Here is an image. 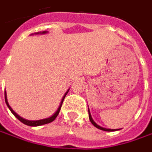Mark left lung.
Segmentation results:
<instances>
[{
  "instance_id": "8db88e82",
  "label": "left lung",
  "mask_w": 152,
  "mask_h": 152,
  "mask_svg": "<svg viewBox=\"0 0 152 152\" xmlns=\"http://www.w3.org/2000/svg\"><path fill=\"white\" fill-rule=\"evenodd\" d=\"M88 114H89V119H90V121H91V123L96 127V128L99 129H102V130H104V131H115V130H118V129H105V128H102L101 126H99L98 124L95 123L94 121H93V119H92V116H91V113H90V111H89V109H88Z\"/></svg>"
}]
</instances>
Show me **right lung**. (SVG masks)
I'll return each mask as SVG.
<instances>
[{
	"mask_svg": "<svg viewBox=\"0 0 152 152\" xmlns=\"http://www.w3.org/2000/svg\"><path fill=\"white\" fill-rule=\"evenodd\" d=\"M45 33H47V32H43L42 34H45ZM37 34H39V33H37ZM69 91V90H68ZM68 91L66 92V94L64 95V97L62 98V100H61V102H60V105L59 108L57 109V111L51 116L50 118H44V119H40V120H36V121H30V120H27V119H24L22 117H20L18 114H17L16 113L14 112L13 110H12V108L10 107V105L8 104V102H7V95H6V92H5V101H6V103H7V107H9V109L11 110V112L12 113L14 114V116L16 117V118L19 119L22 123H23L24 124H26V125H28V126H39V125H43V124H49V123H51L52 121H54L55 119V118L58 116V114H59V113H60V107L62 106V103H63V101H64V99H65V97H66V94H67V92Z\"/></svg>",
	"mask_w": 152,
	"mask_h": 152,
	"instance_id": "right-lung-1",
	"label": "right lung"
}]
</instances>
